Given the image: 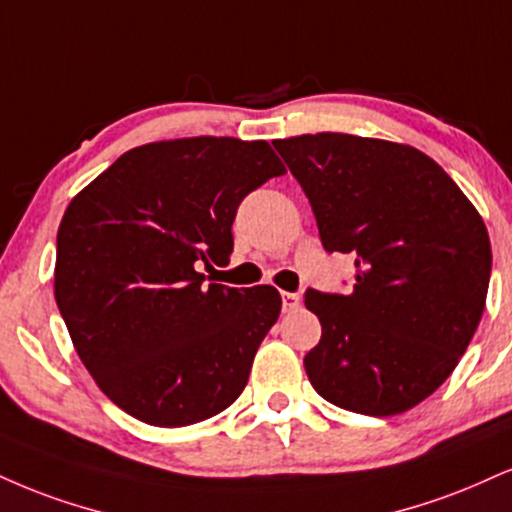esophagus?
<instances>
[{
    "mask_svg": "<svg viewBox=\"0 0 512 512\" xmlns=\"http://www.w3.org/2000/svg\"><path fill=\"white\" fill-rule=\"evenodd\" d=\"M303 303V298H300L298 293H281V307L283 312H295Z\"/></svg>",
    "mask_w": 512,
    "mask_h": 512,
    "instance_id": "1",
    "label": "esophagus"
}]
</instances>
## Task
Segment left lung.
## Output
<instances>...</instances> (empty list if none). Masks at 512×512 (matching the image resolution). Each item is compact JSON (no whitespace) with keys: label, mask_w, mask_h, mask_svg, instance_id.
<instances>
[{"label":"left lung","mask_w":512,"mask_h":512,"mask_svg":"<svg viewBox=\"0 0 512 512\" xmlns=\"http://www.w3.org/2000/svg\"><path fill=\"white\" fill-rule=\"evenodd\" d=\"M326 252L355 257L348 295L307 291L322 338L305 355L319 396L360 415L415 408L451 377L482 319L491 243L432 157L346 133L274 140Z\"/></svg>","instance_id":"left-lung-1"}]
</instances>
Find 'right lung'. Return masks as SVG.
Returning a JSON list of instances; mask_svg holds the SVG:
<instances>
[{
	"mask_svg": "<svg viewBox=\"0 0 512 512\" xmlns=\"http://www.w3.org/2000/svg\"><path fill=\"white\" fill-rule=\"evenodd\" d=\"M286 174L267 140L178 138L123 152L66 207L54 298L100 391L155 427L226 410L281 312L274 286H205L245 195Z\"/></svg>",
	"mask_w": 512,
	"mask_h": 512,
	"instance_id": "obj_1",
	"label": "right lung"
}]
</instances>
